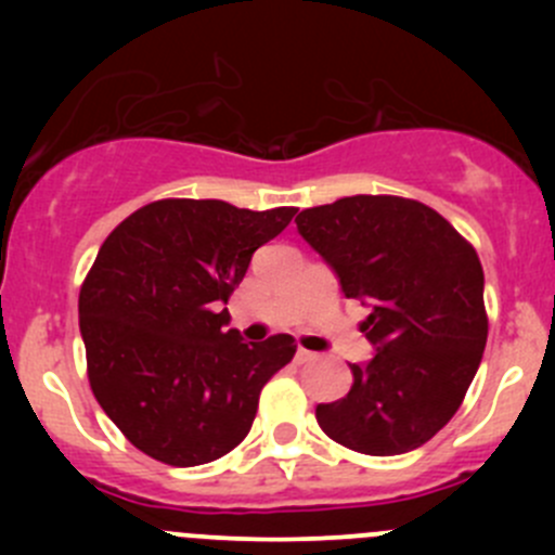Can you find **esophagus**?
Wrapping results in <instances>:
<instances>
[{"label":"esophagus","mask_w":555,"mask_h":555,"mask_svg":"<svg viewBox=\"0 0 555 555\" xmlns=\"http://www.w3.org/2000/svg\"><path fill=\"white\" fill-rule=\"evenodd\" d=\"M295 360H298V362H300V365H304V362H313V360H317V354H313V351L298 349V354H295Z\"/></svg>","instance_id":"esophagus-1"}]
</instances>
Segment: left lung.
<instances>
[{
    "mask_svg": "<svg viewBox=\"0 0 555 555\" xmlns=\"http://www.w3.org/2000/svg\"><path fill=\"white\" fill-rule=\"evenodd\" d=\"M346 298L371 309L362 333L373 360L354 384L317 405L327 438L371 456L427 443L462 405L486 349L483 268L429 206L397 195H351L295 217Z\"/></svg>",
    "mask_w": 555,
    "mask_h": 555,
    "instance_id": "obj_1",
    "label": "left lung"
}]
</instances>
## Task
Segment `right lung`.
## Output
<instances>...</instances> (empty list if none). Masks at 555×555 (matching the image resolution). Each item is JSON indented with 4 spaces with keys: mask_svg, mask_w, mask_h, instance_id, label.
Instances as JSON below:
<instances>
[{
    "mask_svg": "<svg viewBox=\"0 0 555 555\" xmlns=\"http://www.w3.org/2000/svg\"><path fill=\"white\" fill-rule=\"evenodd\" d=\"M295 211L166 198L106 236L80 289V333L93 395L139 451L195 467L246 438L295 340H244L225 304Z\"/></svg>",
    "mask_w": 555,
    "mask_h": 555,
    "instance_id": "right-lung-1",
    "label": "right lung"
}]
</instances>
